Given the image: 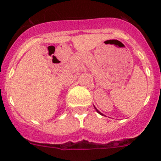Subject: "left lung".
I'll return each mask as SVG.
<instances>
[{
	"label": "left lung",
	"instance_id": "obj_1",
	"mask_svg": "<svg viewBox=\"0 0 161 161\" xmlns=\"http://www.w3.org/2000/svg\"><path fill=\"white\" fill-rule=\"evenodd\" d=\"M96 110H97V112H98V113H99V114H100L103 115V114H102V113H100V111H98V110H97V108H96Z\"/></svg>",
	"mask_w": 161,
	"mask_h": 161
}]
</instances>
